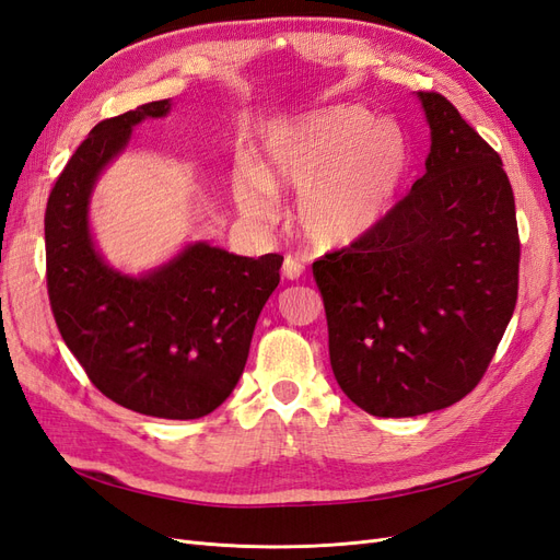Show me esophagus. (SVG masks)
Listing matches in <instances>:
<instances>
[{"instance_id":"esophagus-1","label":"esophagus","mask_w":560,"mask_h":560,"mask_svg":"<svg viewBox=\"0 0 560 560\" xmlns=\"http://www.w3.org/2000/svg\"><path fill=\"white\" fill-rule=\"evenodd\" d=\"M303 270H306V268H303V264L294 257H287L284 264H282V276L287 280H299L303 276Z\"/></svg>"}]
</instances>
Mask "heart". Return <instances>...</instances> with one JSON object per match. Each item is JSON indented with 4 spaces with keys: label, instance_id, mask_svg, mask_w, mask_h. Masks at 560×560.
<instances>
[{
    "label": "heart",
    "instance_id": "1",
    "mask_svg": "<svg viewBox=\"0 0 560 560\" xmlns=\"http://www.w3.org/2000/svg\"><path fill=\"white\" fill-rule=\"evenodd\" d=\"M406 132L358 105H338L301 121H278L261 138L259 163L241 161L231 189L238 210L273 219L278 194H299L294 222L315 249L358 245L374 233L409 179Z\"/></svg>",
    "mask_w": 560,
    "mask_h": 560
}]
</instances>
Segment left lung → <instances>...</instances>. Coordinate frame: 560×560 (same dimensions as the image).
I'll return each mask as SVG.
<instances>
[{
    "label": "left lung",
    "instance_id": "obj_1",
    "mask_svg": "<svg viewBox=\"0 0 560 560\" xmlns=\"http://www.w3.org/2000/svg\"><path fill=\"white\" fill-rule=\"evenodd\" d=\"M425 175L358 245L313 264L329 360L378 418L446 409L481 381L518 294V229L500 156L448 100L416 93Z\"/></svg>",
    "mask_w": 560,
    "mask_h": 560
}]
</instances>
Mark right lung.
<instances>
[{
	"label": "right lung",
	"instance_id": "obj_1",
	"mask_svg": "<svg viewBox=\"0 0 560 560\" xmlns=\"http://www.w3.org/2000/svg\"><path fill=\"white\" fill-rule=\"evenodd\" d=\"M171 109L156 100L107 118L74 151L46 206V284L65 343L100 393L144 416L194 420L238 385L282 257L196 241L142 273L105 259L91 226L95 184L135 126Z\"/></svg>",
	"mask_w": 560,
	"mask_h": 560
}]
</instances>
